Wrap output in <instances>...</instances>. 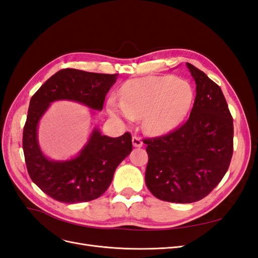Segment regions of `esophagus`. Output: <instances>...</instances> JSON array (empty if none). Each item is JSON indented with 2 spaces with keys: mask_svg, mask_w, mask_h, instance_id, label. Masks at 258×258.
Masks as SVG:
<instances>
[{
  "mask_svg": "<svg viewBox=\"0 0 258 258\" xmlns=\"http://www.w3.org/2000/svg\"><path fill=\"white\" fill-rule=\"evenodd\" d=\"M132 144H134L135 147H142L143 146V141L141 140V138L134 136V137H132Z\"/></svg>",
  "mask_w": 258,
  "mask_h": 258,
  "instance_id": "1",
  "label": "esophagus"
}]
</instances>
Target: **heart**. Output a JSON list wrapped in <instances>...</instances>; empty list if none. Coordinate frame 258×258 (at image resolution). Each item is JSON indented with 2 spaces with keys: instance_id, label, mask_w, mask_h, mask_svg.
<instances>
[{
  "instance_id": "obj_1",
  "label": "heart",
  "mask_w": 258,
  "mask_h": 258,
  "mask_svg": "<svg viewBox=\"0 0 258 258\" xmlns=\"http://www.w3.org/2000/svg\"><path fill=\"white\" fill-rule=\"evenodd\" d=\"M191 85L174 76H146L122 85L120 101L111 98L107 111L124 119L141 118L151 135H160L176 127L194 102Z\"/></svg>"
}]
</instances>
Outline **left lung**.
<instances>
[{"instance_id":"obj_1","label":"left lung","mask_w":258,"mask_h":258,"mask_svg":"<svg viewBox=\"0 0 258 258\" xmlns=\"http://www.w3.org/2000/svg\"><path fill=\"white\" fill-rule=\"evenodd\" d=\"M196 98L187 119L168 135L145 139L147 188L156 198L191 204L222 181L233 152V120L220 86L190 63Z\"/></svg>"}]
</instances>
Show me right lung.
Returning <instances> with one entry per match:
<instances>
[{
	"instance_id": "1",
	"label": "right lung",
	"mask_w": 258,
	"mask_h": 258,
	"mask_svg": "<svg viewBox=\"0 0 258 258\" xmlns=\"http://www.w3.org/2000/svg\"><path fill=\"white\" fill-rule=\"evenodd\" d=\"M118 74L63 69L46 81L30 100L23 127L22 148L31 179L52 199L63 204L91 201L111 185L119 163L132 151L129 132L118 138L102 136L98 128L75 158L50 160L37 142V124L53 101L70 100L101 111L106 93Z\"/></svg>"
}]
</instances>
